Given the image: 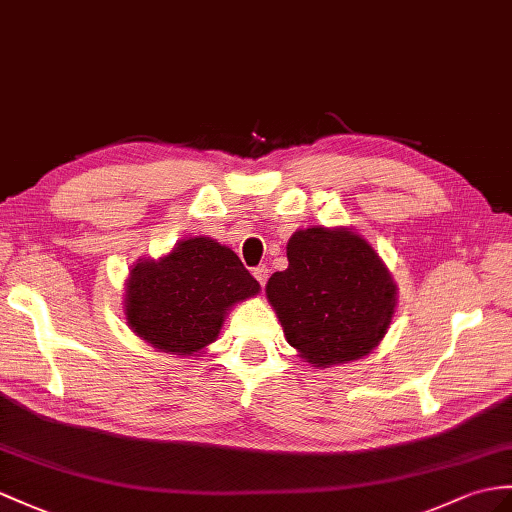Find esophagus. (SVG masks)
I'll return each mask as SVG.
<instances>
[{
    "label": "esophagus",
    "mask_w": 512,
    "mask_h": 512,
    "mask_svg": "<svg viewBox=\"0 0 512 512\" xmlns=\"http://www.w3.org/2000/svg\"><path fill=\"white\" fill-rule=\"evenodd\" d=\"M252 273H254V278L258 280V284H260V286H265V284H267V280H269V269H267L265 265L256 267Z\"/></svg>",
    "instance_id": "esophagus-1"
}]
</instances>
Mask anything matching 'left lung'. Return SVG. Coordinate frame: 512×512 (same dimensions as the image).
Returning <instances> with one entry per match:
<instances>
[{"mask_svg":"<svg viewBox=\"0 0 512 512\" xmlns=\"http://www.w3.org/2000/svg\"><path fill=\"white\" fill-rule=\"evenodd\" d=\"M289 267L267 282L286 341L313 367L343 365L376 350L391 326L397 286L363 236L350 228L297 230Z\"/></svg>","mask_w":512,"mask_h":512,"instance_id":"1","label":"left lung"}]
</instances>
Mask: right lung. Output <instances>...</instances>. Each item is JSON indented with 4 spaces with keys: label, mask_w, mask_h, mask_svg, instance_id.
Instances as JSON below:
<instances>
[{
    "label": "right lung",
    "mask_w": 512,
    "mask_h": 512,
    "mask_svg": "<svg viewBox=\"0 0 512 512\" xmlns=\"http://www.w3.org/2000/svg\"><path fill=\"white\" fill-rule=\"evenodd\" d=\"M258 289L230 247L193 236L158 260L141 258L130 271L123 304L130 330L145 343L193 356L217 341L228 310Z\"/></svg>",
    "instance_id": "add662e5"
}]
</instances>
